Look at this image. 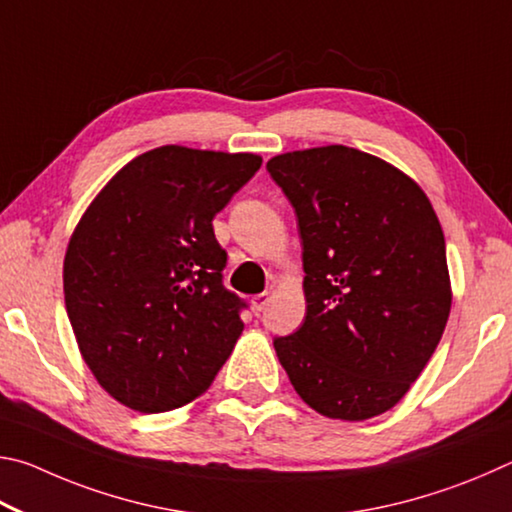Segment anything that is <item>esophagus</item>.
Instances as JSON below:
<instances>
[{"mask_svg": "<svg viewBox=\"0 0 512 512\" xmlns=\"http://www.w3.org/2000/svg\"><path fill=\"white\" fill-rule=\"evenodd\" d=\"M270 292H263V294H256V297L254 299H251V308H254L256 312H261L265 306H267V303H270Z\"/></svg>", "mask_w": 512, "mask_h": 512, "instance_id": "obj_1", "label": "esophagus"}]
</instances>
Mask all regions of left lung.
Instances as JSON below:
<instances>
[{"mask_svg": "<svg viewBox=\"0 0 512 512\" xmlns=\"http://www.w3.org/2000/svg\"><path fill=\"white\" fill-rule=\"evenodd\" d=\"M297 213L306 321L274 339L294 391L317 414L360 423L407 396L452 308L432 202L389 161L348 146L267 161Z\"/></svg>", "mask_w": 512, "mask_h": 512, "instance_id": "obj_1", "label": "left lung"}]
</instances>
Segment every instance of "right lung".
<instances>
[{
  "label": "right lung",
  "mask_w": 512,
  "mask_h": 512,
  "mask_svg": "<svg viewBox=\"0 0 512 512\" xmlns=\"http://www.w3.org/2000/svg\"><path fill=\"white\" fill-rule=\"evenodd\" d=\"M263 164L254 152L161 146L128 161L80 215L62 285L96 382L141 414L211 387L242 335L215 213Z\"/></svg>",
  "instance_id": "right-lung-1"
}]
</instances>
